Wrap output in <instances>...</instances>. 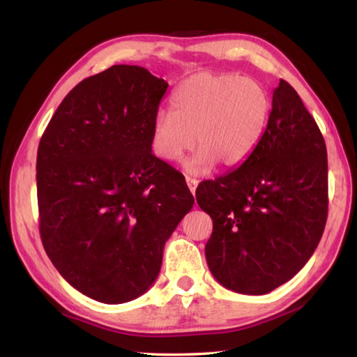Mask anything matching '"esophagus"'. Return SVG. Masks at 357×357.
<instances>
[{"instance_id": "1", "label": "esophagus", "mask_w": 357, "mask_h": 357, "mask_svg": "<svg viewBox=\"0 0 357 357\" xmlns=\"http://www.w3.org/2000/svg\"><path fill=\"white\" fill-rule=\"evenodd\" d=\"M186 183H188L189 191H191L192 194H195V188H197V185H199V180L194 178V177H188L186 176Z\"/></svg>"}]
</instances>
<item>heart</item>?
<instances>
[{
    "instance_id": "obj_1",
    "label": "heart",
    "mask_w": 357,
    "mask_h": 357,
    "mask_svg": "<svg viewBox=\"0 0 357 357\" xmlns=\"http://www.w3.org/2000/svg\"><path fill=\"white\" fill-rule=\"evenodd\" d=\"M270 109V96L256 79L203 72L172 92L171 112L155 115L152 151L163 162H178L197 142L200 149L185 163L188 172H206L215 162L236 168L257 148Z\"/></svg>"
}]
</instances>
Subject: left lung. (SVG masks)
<instances>
[{
    "mask_svg": "<svg viewBox=\"0 0 357 357\" xmlns=\"http://www.w3.org/2000/svg\"><path fill=\"white\" fill-rule=\"evenodd\" d=\"M195 199L213 219L205 256L225 288L266 294L310 260L328 215V162L321 129L285 79L257 148L237 169L202 181Z\"/></svg>",
    "mask_w": 357,
    "mask_h": 357,
    "instance_id": "obj_1",
    "label": "left lung"
}]
</instances>
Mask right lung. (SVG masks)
Masks as SVG:
<instances>
[{
	"mask_svg": "<svg viewBox=\"0 0 357 357\" xmlns=\"http://www.w3.org/2000/svg\"><path fill=\"white\" fill-rule=\"evenodd\" d=\"M168 83L117 64L84 78L50 119L36 154L40 236L64 280L103 303L146 293L194 197L152 154Z\"/></svg>",
	"mask_w": 357,
	"mask_h": 357,
	"instance_id": "obj_1",
	"label": "right lung"
}]
</instances>
